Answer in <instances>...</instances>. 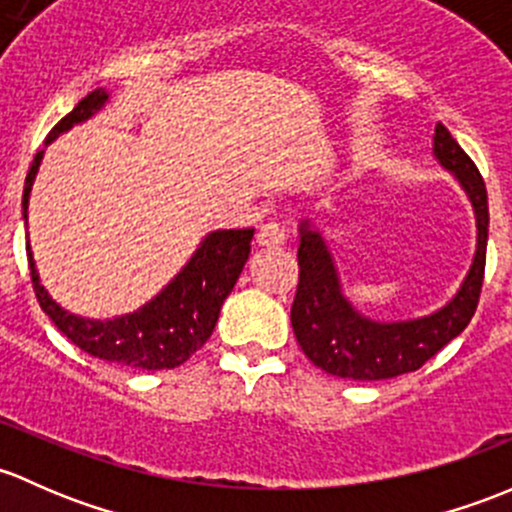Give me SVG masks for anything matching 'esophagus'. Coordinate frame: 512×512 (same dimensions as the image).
Wrapping results in <instances>:
<instances>
[{
  "label": "esophagus",
  "mask_w": 512,
  "mask_h": 512,
  "mask_svg": "<svg viewBox=\"0 0 512 512\" xmlns=\"http://www.w3.org/2000/svg\"><path fill=\"white\" fill-rule=\"evenodd\" d=\"M286 234L278 224H263L256 234V246L258 249H281Z\"/></svg>",
  "instance_id": "esophagus-1"
}]
</instances>
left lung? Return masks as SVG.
Masks as SVG:
<instances>
[{"mask_svg":"<svg viewBox=\"0 0 512 512\" xmlns=\"http://www.w3.org/2000/svg\"><path fill=\"white\" fill-rule=\"evenodd\" d=\"M431 152L463 189L476 219V251L471 268L451 300L434 313L407 320H377L362 313L342 291L340 271L323 229L315 219H300V281L291 308V325L305 357L328 374L374 382L419 370L441 347L461 335L476 313L486 271V184L471 157L441 123L434 128Z\"/></svg>","mask_w":512,"mask_h":512,"instance_id":"8db88e82","label":"left lung"}]
</instances>
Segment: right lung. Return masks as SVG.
<instances>
[{
  "label": "right lung",
  "mask_w": 512,
  "mask_h": 512,
  "mask_svg": "<svg viewBox=\"0 0 512 512\" xmlns=\"http://www.w3.org/2000/svg\"><path fill=\"white\" fill-rule=\"evenodd\" d=\"M108 100L110 93L105 88L88 93L51 130L46 145L68 133L73 125L91 120L105 108ZM41 160H44V150L36 152L24 182V197H21L24 226L29 224V197ZM251 239H254V229L212 231L204 236L192 258L179 268L177 276L160 293L152 295L133 313L103 320L83 318V315L68 313L66 308H61L41 283L29 241H26V256H29L31 283H34L41 310L54 320L56 328L73 345L98 360L133 367V370H172V367L187 362L209 340L226 295L236 286L246 261H249Z\"/></svg>",
  "instance_id": "obj_1"
}]
</instances>
